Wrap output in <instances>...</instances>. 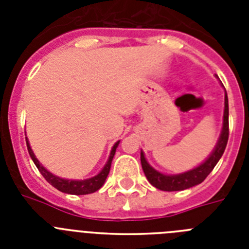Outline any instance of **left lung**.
<instances>
[{
  "mask_svg": "<svg viewBox=\"0 0 249 249\" xmlns=\"http://www.w3.org/2000/svg\"><path fill=\"white\" fill-rule=\"evenodd\" d=\"M228 132H230L228 131V97L227 92L224 91L223 126H222L221 135H219L214 148L211 152V155L206 158V160H203L199 166L195 167L187 172L177 173V175H164V173L153 168L147 162L143 151H141V163H142V169H143L148 182L158 190L166 191V192L183 191L202 183L206 179L207 176L212 172V169L214 168L215 164L218 163V160H221L226 146H227L228 135H230Z\"/></svg>",
  "mask_w": 249,
  "mask_h": 249,
  "instance_id": "1",
  "label": "left lung"
}]
</instances>
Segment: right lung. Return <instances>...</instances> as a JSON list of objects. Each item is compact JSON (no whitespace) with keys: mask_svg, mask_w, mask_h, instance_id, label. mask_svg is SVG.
I'll return each instance as SVG.
<instances>
[{"mask_svg":"<svg viewBox=\"0 0 249 249\" xmlns=\"http://www.w3.org/2000/svg\"><path fill=\"white\" fill-rule=\"evenodd\" d=\"M26 143H27L28 153H30L32 160H34V163L36 164V167L38 168L41 175L45 177V179L48 182V183L52 184L54 188H57V190L61 191V192L63 193L81 196V195H89V193L96 192V191L100 190L101 187L105 184L106 178H107V176H108L109 173V169H111V163H112V160H113L114 153H116V148H117L118 144H120V141H117V142L113 144V147H112L108 160L106 162L103 168L101 169L97 175L93 176V177L91 178H87V179H66V178H61L58 177V176H54L53 173H51L48 169H46L42 164L39 163V160H37L34 151H32V148H31L27 137H26Z\"/></svg>","mask_w":249,"mask_h":249,"instance_id":"1","label":"right lung"}]
</instances>
